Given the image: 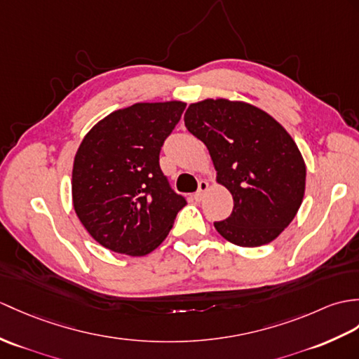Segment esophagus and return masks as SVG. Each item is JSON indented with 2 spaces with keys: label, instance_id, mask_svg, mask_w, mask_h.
<instances>
[{
  "label": "esophagus",
  "instance_id": "1",
  "mask_svg": "<svg viewBox=\"0 0 359 359\" xmlns=\"http://www.w3.org/2000/svg\"><path fill=\"white\" fill-rule=\"evenodd\" d=\"M208 189H210V183L205 182V180H200L198 182V189H197V193L194 194L196 202H202L203 197H205V193H206Z\"/></svg>",
  "mask_w": 359,
  "mask_h": 359
}]
</instances>
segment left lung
Returning <instances> with one entry per match:
<instances>
[{
    "mask_svg": "<svg viewBox=\"0 0 359 359\" xmlns=\"http://www.w3.org/2000/svg\"><path fill=\"white\" fill-rule=\"evenodd\" d=\"M183 119L234 198L231 215L215 222V229L237 246L271 243L304 197L306 165L294 139L271 114L240 101L205 99L191 104Z\"/></svg>",
    "mask_w": 359,
    "mask_h": 359,
    "instance_id": "obj_1",
    "label": "left lung"
}]
</instances>
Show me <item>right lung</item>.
<instances>
[{"mask_svg": "<svg viewBox=\"0 0 359 359\" xmlns=\"http://www.w3.org/2000/svg\"><path fill=\"white\" fill-rule=\"evenodd\" d=\"M185 107L139 102L110 113L82 139L73 162V206L99 245L140 257L168 236L187 200L171 189L159 154Z\"/></svg>", "mask_w": 359, "mask_h": 359, "instance_id": "right-lung-1", "label": "right lung"}]
</instances>
